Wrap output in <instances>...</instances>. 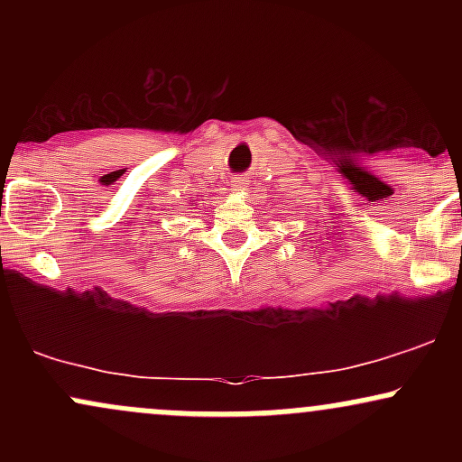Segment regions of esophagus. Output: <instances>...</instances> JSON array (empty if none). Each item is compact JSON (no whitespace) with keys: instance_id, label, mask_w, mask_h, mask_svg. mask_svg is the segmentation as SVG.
Returning a JSON list of instances; mask_svg holds the SVG:
<instances>
[{"instance_id":"1","label":"esophagus","mask_w":462,"mask_h":462,"mask_svg":"<svg viewBox=\"0 0 462 462\" xmlns=\"http://www.w3.org/2000/svg\"><path fill=\"white\" fill-rule=\"evenodd\" d=\"M247 178H235L232 180V190H245L247 189Z\"/></svg>"}]
</instances>
